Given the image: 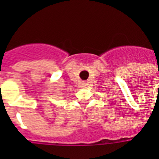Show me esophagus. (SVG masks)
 Listing matches in <instances>:
<instances>
[{
    "mask_svg": "<svg viewBox=\"0 0 159 159\" xmlns=\"http://www.w3.org/2000/svg\"><path fill=\"white\" fill-rule=\"evenodd\" d=\"M89 82H87V83H83V87H87V86H89Z\"/></svg>",
    "mask_w": 159,
    "mask_h": 159,
    "instance_id": "1",
    "label": "esophagus"
}]
</instances>
